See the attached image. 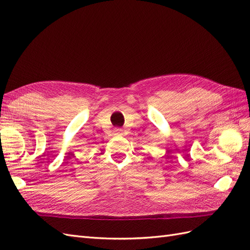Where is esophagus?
Listing matches in <instances>:
<instances>
[{
  "mask_svg": "<svg viewBox=\"0 0 250 250\" xmlns=\"http://www.w3.org/2000/svg\"><path fill=\"white\" fill-rule=\"evenodd\" d=\"M115 133L116 134H123V129H122V128H116Z\"/></svg>",
  "mask_w": 250,
  "mask_h": 250,
  "instance_id": "34e87169",
  "label": "esophagus"
}]
</instances>
